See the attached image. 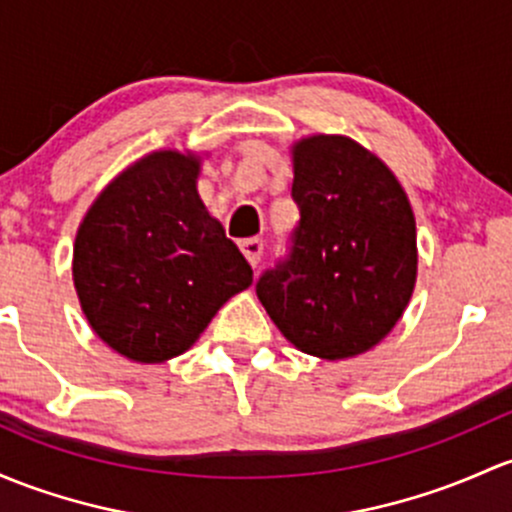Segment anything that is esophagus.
Returning <instances> with one entry per match:
<instances>
[{"mask_svg":"<svg viewBox=\"0 0 512 512\" xmlns=\"http://www.w3.org/2000/svg\"><path fill=\"white\" fill-rule=\"evenodd\" d=\"M239 246H241V254L246 256V261L256 268L258 261H261V254H263V241L261 239H244Z\"/></svg>","mask_w":512,"mask_h":512,"instance_id":"34e87169","label":"esophagus"}]
</instances>
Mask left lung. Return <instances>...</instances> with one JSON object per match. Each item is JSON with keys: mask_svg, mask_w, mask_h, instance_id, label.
I'll return each mask as SVG.
<instances>
[{"mask_svg": "<svg viewBox=\"0 0 512 512\" xmlns=\"http://www.w3.org/2000/svg\"><path fill=\"white\" fill-rule=\"evenodd\" d=\"M300 222L290 254L256 295L290 344L337 361L373 349L403 317L417 280L415 214L390 168L356 141L293 146Z\"/></svg>", "mask_w": 512, "mask_h": 512, "instance_id": "8db88e82", "label": "left lung"}]
</instances>
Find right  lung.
Instances as JSON below:
<instances>
[{"label": "right lung", "instance_id": "right-lung-1", "mask_svg": "<svg viewBox=\"0 0 512 512\" xmlns=\"http://www.w3.org/2000/svg\"><path fill=\"white\" fill-rule=\"evenodd\" d=\"M197 175L195 153H148L97 195L75 236L82 312L104 344L136 364L188 351L254 280L197 195Z\"/></svg>", "mask_w": 512, "mask_h": 512}]
</instances>
